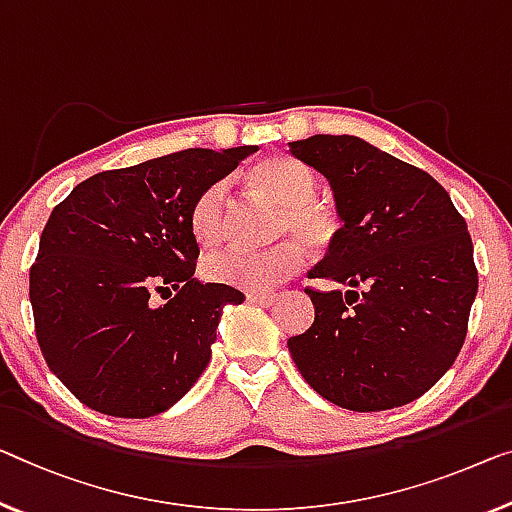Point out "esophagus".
Listing matches in <instances>:
<instances>
[{"mask_svg":"<svg viewBox=\"0 0 512 512\" xmlns=\"http://www.w3.org/2000/svg\"><path fill=\"white\" fill-rule=\"evenodd\" d=\"M246 299L253 305H271L278 299V294L276 292H248Z\"/></svg>","mask_w":512,"mask_h":512,"instance_id":"1","label":"esophagus"}]
</instances>
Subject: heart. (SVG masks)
Returning <instances> with one entry per match:
<instances>
[{"instance_id":"1","label":"heart","mask_w":512,"mask_h":512,"mask_svg":"<svg viewBox=\"0 0 512 512\" xmlns=\"http://www.w3.org/2000/svg\"><path fill=\"white\" fill-rule=\"evenodd\" d=\"M253 183L259 193L282 207L278 234H294L308 246H324L333 234V216L312 200L317 195V179L310 167L292 158H271L255 167ZM190 227L195 239L211 246L227 232V183H213L197 197L190 211ZM303 264L299 243L285 241L266 250L220 248L204 255L202 276L246 289V292H269L282 280L294 276Z\"/></svg>"}]
</instances>
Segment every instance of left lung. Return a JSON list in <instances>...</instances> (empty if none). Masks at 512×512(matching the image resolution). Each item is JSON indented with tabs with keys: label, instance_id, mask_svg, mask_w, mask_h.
<instances>
[{
	"label": "left lung",
	"instance_id": "8db88e82",
	"mask_svg": "<svg viewBox=\"0 0 512 512\" xmlns=\"http://www.w3.org/2000/svg\"><path fill=\"white\" fill-rule=\"evenodd\" d=\"M289 154L329 181L342 223L308 276L349 287L305 289L315 322L287 340L296 368L342 409L421 398L467 335L478 292L467 223L430 174L356 135H312Z\"/></svg>",
	"mask_w": 512,
	"mask_h": 512
}]
</instances>
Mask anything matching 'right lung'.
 <instances>
[{"label":"right lung","instance_id":"add662e5","mask_svg":"<svg viewBox=\"0 0 512 512\" xmlns=\"http://www.w3.org/2000/svg\"><path fill=\"white\" fill-rule=\"evenodd\" d=\"M257 149H186L94 174L52 209L29 301L45 363L89 409L156 416L200 379L223 308L246 296L195 278L190 211Z\"/></svg>","mask_w":512,"mask_h":512}]
</instances>
